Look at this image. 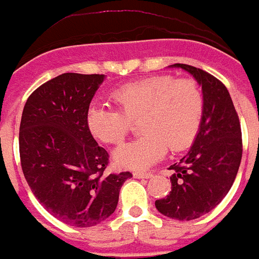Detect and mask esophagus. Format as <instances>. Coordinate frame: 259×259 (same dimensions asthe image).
Masks as SVG:
<instances>
[{"label": "esophagus", "instance_id": "obj_1", "mask_svg": "<svg viewBox=\"0 0 259 259\" xmlns=\"http://www.w3.org/2000/svg\"><path fill=\"white\" fill-rule=\"evenodd\" d=\"M135 178L137 179H150L153 178V174L152 172H140V171H137V172L134 174Z\"/></svg>", "mask_w": 259, "mask_h": 259}]
</instances>
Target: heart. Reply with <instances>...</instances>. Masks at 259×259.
Here are the masks:
<instances>
[{"label":"heart","mask_w":259,"mask_h":259,"mask_svg":"<svg viewBox=\"0 0 259 259\" xmlns=\"http://www.w3.org/2000/svg\"><path fill=\"white\" fill-rule=\"evenodd\" d=\"M116 107L93 104L87 124L96 139L118 144L140 119L143 136L118 146L114 159L119 166L145 170L171 152L187 149L196 139L203 115V96L191 79L168 75L146 77L119 87L111 95Z\"/></svg>","instance_id":"1"}]
</instances>
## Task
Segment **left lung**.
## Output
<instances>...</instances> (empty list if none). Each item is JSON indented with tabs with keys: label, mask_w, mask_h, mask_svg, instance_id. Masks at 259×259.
I'll return each mask as SVG.
<instances>
[{
	"label": "left lung",
	"mask_w": 259,
	"mask_h": 259,
	"mask_svg": "<svg viewBox=\"0 0 259 259\" xmlns=\"http://www.w3.org/2000/svg\"><path fill=\"white\" fill-rule=\"evenodd\" d=\"M171 67L183 68L200 84L203 115L189 152L170 166V194L155 201V207L168 218L192 221L211 211L232 187L242 155L241 127L221 80L193 66L175 63Z\"/></svg>",
	"instance_id": "left-lung-1"
}]
</instances>
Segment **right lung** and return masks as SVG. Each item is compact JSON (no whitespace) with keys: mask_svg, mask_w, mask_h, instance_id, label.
<instances>
[{"mask_svg":"<svg viewBox=\"0 0 259 259\" xmlns=\"http://www.w3.org/2000/svg\"><path fill=\"white\" fill-rule=\"evenodd\" d=\"M105 75L66 72L27 100L19 128L22 170L32 193L58 221L92 227L116 209L131 172L105 175L109 153L93 139L87 114Z\"/></svg>","mask_w":259,"mask_h":259,"instance_id":"obj_1","label":"right lung"}]
</instances>
